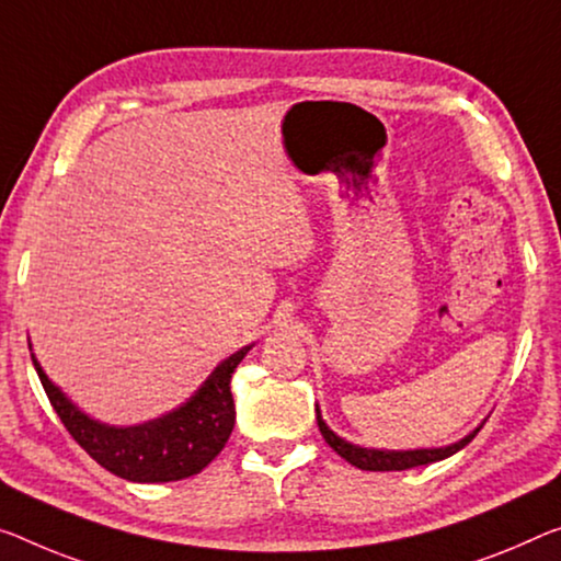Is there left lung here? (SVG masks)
<instances>
[{"mask_svg":"<svg viewBox=\"0 0 561 561\" xmlns=\"http://www.w3.org/2000/svg\"><path fill=\"white\" fill-rule=\"evenodd\" d=\"M316 421L325 438V444H329L331 449L341 456V459H346L348 463H353V467L364 469V471H403V469H413V467H424V463L449 459V456H454L456 451H461L463 446H467L471 438L479 434V428L484 426V421H481L477 428L469 431L467 436H461L459 442L446 444V446H431V449H374V446L353 444V442H348V438L335 434V431L323 421L318 403H316Z\"/></svg>","mask_w":561,"mask_h":561,"instance_id":"obj_1","label":"left lung"}]
</instances>
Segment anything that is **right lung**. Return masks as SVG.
<instances>
[{
  "mask_svg": "<svg viewBox=\"0 0 561 561\" xmlns=\"http://www.w3.org/2000/svg\"><path fill=\"white\" fill-rule=\"evenodd\" d=\"M253 346L255 343L222 358L180 407L158 419L127 426L90 416L55 381H49L34 353L32 364L65 428L102 469L137 484H162L193 477L222 451L236 424L230 376Z\"/></svg>",
  "mask_w": 561,
  "mask_h": 561,
  "instance_id": "right-lung-1",
  "label": "right lung"
}]
</instances>
